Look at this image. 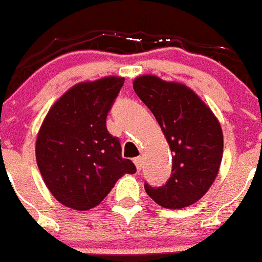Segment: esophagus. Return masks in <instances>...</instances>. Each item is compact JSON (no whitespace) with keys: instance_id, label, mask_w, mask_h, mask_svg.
<instances>
[{"instance_id":"1","label":"esophagus","mask_w":262,"mask_h":262,"mask_svg":"<svg viewBox=\"0 0 262 262\" xmlns=\"http://www.w3.org/2000/svg\"><path fill=\"white\" fill-rule=\"evenodd\" d=\"M134 162H135L136 169H138L139 171H140V170H141V166H143V158H141V157H136V158H134Z\"/></svg>"}]
</instances>
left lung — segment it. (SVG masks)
Returning a JSON list of instances; mask_svg holds the SVG:
<instances>
[{
    "label": "left lung",
    "instance_id": "1",
    "mask_svg": "<svg viewBox=\"0 0 262 262\" xmlns=\"http://www.w3.org/2000/svg\"><path fill=\"white\" fill-rule=\"evenodd\" d=\"M134 91L149 107L172 155L171 177L165 186L145 191L158 205L182 209L205 195L220 171L224 134L214 113L186 84L141 75Z\"/></svg>",
    "mask_w": 262,
    "mask_h": 262
}]
</instances>
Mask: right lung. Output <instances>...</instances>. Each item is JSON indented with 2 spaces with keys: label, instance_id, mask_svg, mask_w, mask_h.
Wrapping results in <instances>:
<instances>
[{
  "label": "right lung",
  "instance_id": "add662e5",
  "mask_svg": "<svg viewBox=\"0 0 262 262\" xmlns=\"http://www.w3.org/2000/svg\"><path fill=\"white\" fill-rule=\"evenodd\" d=\"M123 83L122 76H105L75 84L52 105L38 129V170L50 193L67 208L92 209L122 175L136 172L106 128V115Z\"/></svg>",
  "mask_w": 262,
  "mask_h": 262
}]
</instances>
